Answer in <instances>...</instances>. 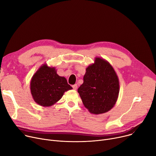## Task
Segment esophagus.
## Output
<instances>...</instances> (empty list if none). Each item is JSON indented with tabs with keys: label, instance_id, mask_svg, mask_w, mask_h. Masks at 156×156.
<instances>
[{
	"label": "esophagus",
	"instance_id": "esophagus-1",
	"mask_svg": "<svg viewBox=\"0 0 156 156\" xmlns=\"http://www.w3.org/2000/svg\"><path fill=\"white\" fill-rule=\"evenodd\" d=\"M72 87H73V88L75 90H77V88H78V85H77L76 84H75V85H73Z\"/></svg>",
	"mask_w": 156,
	"mask_h": 156
}]
</instances>
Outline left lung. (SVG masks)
Returning a JSON list of instances; mask_svg holds the SVG:
<instances>
[{
  "mask_svg": "<svg viewBox=\"0 0 156 156\" xmlns=\"http://www.w3.org/2000/svg\"><path fill=\"white\" fill-rule=\"evenodd\" d=\"M119 91L116 72L109 62L99 57L86 68L83 83L78 89L84 106L95 115L110 110L115 105Z\"/></svg>",
  "mask_w": 156,
  "mask_h": 156,
  "instance_id": "obj_1",
  "label": "left lung"
}]
</instances>
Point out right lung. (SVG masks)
<instances>
[{
    "instance_id": "1",
    "label": "right lung",
    "mask_w": 156,
    "mask_h": 156,
    "mask_svg": "<svg viewBox=\"0 0 156 156\" xmlns=\"http://www.w3.org/2000/svg\"><path fill=\"white\" fill-rule=\"evenodd\" d=\"M73 88L66 79L59 76L55 67L41 65L31 78L30 90L34 101L44 107L53 105Z\"/></svg>"
}]
</instances>
